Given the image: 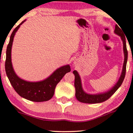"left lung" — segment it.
<instances>
[{"label": "left lung", "instance_id": "8db88e82", "mask_svg": "<svg viewBox=\"0 0 133 133\" xmlns=\"http://www.w3.org/2000/svg\"><path fill=\"white\" fill-rule=\"evenodd\" d=\"M121 29L117 25H116L115 30L114 32L116 34L119 35L121 37L122 41L123 42V50H124V64H123V71H122L121 75L118 82H117L116 84L114 86L113 88L111 89L110 91L108 92L103 93V94H94V95H91V94H87L83 91L81 86V78L79 75L76 71H73V73L75 75V82H74V86L76 89V97L79 101L84 103H89V104H95L99 103L105 101L109 98L112 94H114L116 91L118 89V88L121 86V85L123 83V81L126 75V64H127L128 61V51L126 48V37L124 36V32L123 30Z\"/></svg>", "mask_w": 133, "mask_h": 133}]
</instances>
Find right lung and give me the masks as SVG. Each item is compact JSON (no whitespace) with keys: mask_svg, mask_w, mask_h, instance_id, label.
Here are the masks:
<instances>
[{"mask_svg":"<svg viewBox=\"0 0 133 133\" xmlns=\"http://www.w3.org/2000/svg\"><path fill=\"white\" fill-rule=\"evenodd\" d=\"M25 21H22L13 30L6 51L5 68L10 84L21 97L34 102H43L51 99L54 94L56 85L66 73L71 71L69 65L57 69L48 78L40 82H31L20 79L14 71L11 62V49L15 34Z\"/></svg>","mask_w":133,"mask_h":133,"instance_id":"add662e5","label":"right lung"}]
</instances>
